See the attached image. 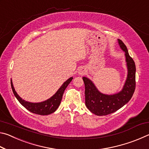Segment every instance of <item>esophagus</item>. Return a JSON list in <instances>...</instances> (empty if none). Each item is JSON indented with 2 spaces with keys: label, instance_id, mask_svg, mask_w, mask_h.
<instances>
[{
  "label": "esophagus",
  "instance_id": "1",
  "mask_svg": "<svg viewBox=\"0 0 149 149\" xmlns=\"http://www.w3.org/2000/svg\"><path fill=\"white\" fill-rule=\"evenodd\" d=\"M87 71V70L86 68H85L82 67V68H81L79 70V71H78V74L80 75H84L86 74Z\"/></svg>",
  "mask_w": 149,
  "mask_h": 149
}]
</instances>
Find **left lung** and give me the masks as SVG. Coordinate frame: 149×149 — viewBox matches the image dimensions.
<instances>
[{
    "instance_id": "left-lung-1",
    "label": "left lung",
    "mask_w": 149,
    "mask_h": 149,
    "mask_svg": "<svg viewBox=\"0 0 149 149\" xmlns=\"http://www.w3.org/2000/svg\"><path fill=\"white\" fill-rule=\"evenodd\" d=\"M118 45L125 52L127 74L122 89L114 94L108 95L100 91L91 79L83 77L85 84V105L91 112L97 116H105L116 112L123 107L132 99L135 89V62L130 56L124 43L118 39Z\"/></svg>"
}]
</instances>
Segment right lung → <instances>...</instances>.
<instances>
[{
	"instance_id": "add662e5",
	"label": "right lung",
	"mask_w": 149,
	"mask_h": 149,
	"mask_svg": "<svg viewBox=\"0 0 149 149\" xmlns=\"http://www.w3.org/2000/svg\"><path fill=\"white\" fill-rule=\"evenodd\" d=\"M72 79L73 77H70L69 79H68L65 82H64V84L58 89L54 95H52L51 97H50L47 100L40 102H31L26 101V100L20 97L14 89L12 79L11 87L14 96L24 107L26 108L27 110H28L31 112L34 113V114L44 116L52 114V113L54 112L59 107L60 102H61L62 96L65 89H66L68 85L70 84V83L72 81Z\"/></svg>"
}]
</instances>
